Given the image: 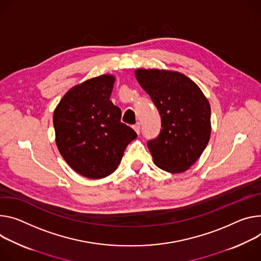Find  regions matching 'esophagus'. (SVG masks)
I'll use <instances>...</instances> for the list:
<instances>
[{
  "mask_svg": "<svg viewBox=\"0 0 261 261\" xmlns=\"http://www.w3.org/2000/svg\"><path fill=\"white\" fill-rule=\"evenodd\" d=\"M132 128H133V130H134L137 134H139V131H140V125H139V123H136L135 125H133Z\"/></svg>",
  "mask_w": 261,
  "mask_h": 261,
  "instance_id": "esophagus-1",
  "label": "esophagus"
}]
</instances>
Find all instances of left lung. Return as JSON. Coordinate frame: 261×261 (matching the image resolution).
<instances>
[{
  "label": "left lung",
  "mask_w": 261,
  "mask_h": 261,
  "mask_svg": "<svg viewBox=\"0 0 261 261\" xmlns=\"http://www.w3.org/2000/svg\"><path fill=\"white\" fill-rule=\"evenodd\" d=\"M134 75L161 116L159 135L148 141L153 162L172 174L191 169L210 139L207 98L191 78L176 70L137 68Z\"/></svg>",
  "instance_id": "8db88e82"
}]
</instances>
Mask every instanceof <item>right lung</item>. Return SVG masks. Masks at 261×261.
<instances>
[{
    "mask_svg": "<svg viewBox=\"0 0 261 261\" xmlns=\"http://www.w3.org/2000/svg\"><path fill=\"white\" fill-rule=\"evenodd\" d=\"M113 75H101L70 88L53 114L59 153L75 172L88 179L111 175L137 134L121 122L110 96Z\"/></svg>",
    "mask_w": 261,
    "mask_h": 261,
    "instance_id": "right-lung-1",
    "label": "right lung"
}]
</instances>
